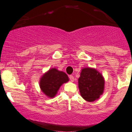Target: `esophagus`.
Segmentation results:
<instances>
[{"instance_id": "obj_1", "label": "esophagus", "mask_w": 132, "mask_h": 132, "mask_svg": "<svg viewBox=\"0 0 132 132\" xmlns=\"http://www.w3.org/2000/svg\"><path fill=\"white\" fill-rule=\"evenodd\" d=\"M69 78H70L71 82H73L74 81V77L73 75H70V76H69Z\"/></svg>"}]
</instances>
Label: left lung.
Listing matches in <instances>:
<instances>
[{
	"instance_id": "8db88e82",
	"label": "left lung",
	"mask_w": 132,
	"mask_h": 132,
	"mask_svg": "<svg viewBox=\"0 0 132 132\" xmlns=\"http://www.w3.org/2000/svg\"><path fill=\"white\" fill-rule=\"evenodd\" d=\"M78 82L80 95L87 102L98 100L104 91V77L94 68H83Z\"/></svg>"
}]
</instances>
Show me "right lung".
Segmentation results:
<instances>
[{
    "mask_svg": "<svg viewBox=\"0 0 132 132\" xmlns=\"http://www.w3.org/2000/svg\"><path fill=\"white\" fill-rule=\"evenodd\" d=\"M69 81V77L65 72L51 68L40 78V90L48 98H54L62 84Z\"/></svg>",
    "mask_w": 132,
    "mask_h": 132,
    "instance_id": "add662e5",
    "label": "right lung"
}]
</instances>
